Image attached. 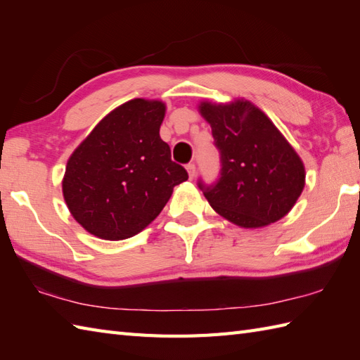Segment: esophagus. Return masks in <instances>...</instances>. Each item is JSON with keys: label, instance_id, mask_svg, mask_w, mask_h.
Returning <instances> with one entry per match:
<instances>
[{"label": "esophagus", "instance_id": "esophagus-1", "mask_svg": "<svg viewBox=\"0 0 360 360\" xmlns=\"http://www.w3.org/2000/svg\"><path fill=\"white\" fill-rule=\"evenodd\" d=\"M187 172H188L190 179H193V178H195V173H196V165H195V162H188V164H187Z\"/></svg>", "mask_w": 360, "mask_h": 360}]
</instances>
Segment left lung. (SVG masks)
<instances>
[{"label": "left lung", "mask_w": 360, "mask_h": 360, "mask_svg": "<svg viewBox=\"0 0 360 360\" xmlns=\"http://www.w3.org/2000/svg\"><path fill=\"white\" fill-rule=\"evenodd\" d=\"M219 153V176L200 178L210 205L241 227L275 223L292 209L304 187V167L263 111L249 102L201 105Z\"/></svg>", "instance_id": "8db88e82"}]
</instances>
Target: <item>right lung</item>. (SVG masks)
<instances>
[{
    "instance_id": "1",
    "label": "right lung",
    "mask_w": 360,
    "mask_h": 360,
    "mask_svg": "<svg viewBox=\"0 0 360 360\" xmlns=\"http://www.w3.org/2000/svg\"><path fill=\"white\" fill-rule=\"evenodd\" d=\"M165 106L134 98L111 111L68 160L63 196L72 217L103 240H125L155 219L188 179L159 128Z\"/></svg>"
}]
</instances>
